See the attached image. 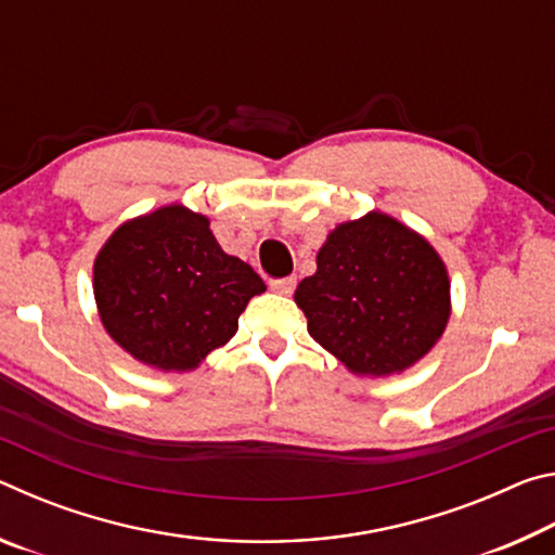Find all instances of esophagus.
Instances as JSON below:
<instances>
[{"label": "esophagus", "mask_w": 555, "mask_h": 555, "mask_svg": "<svg viewBox=\"0 0 555 555\" xmlns=\"http://www.w3.org/2000/svg\"><path fill=\"white\" fill-rule=\"evenodd\" d=\"M269 286H271V291H276V294H281V296H291V294H294V288H296V279L294 276L274 279Z\"/></svg>", "instance_id": "34e87169"}]
</instances>
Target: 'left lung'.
<instances>
[{
	"instance_id": "left-lung-1",
	"label": "left lung",
	"mask_w": 555,
	"mask_h": 555,
	"mask_svg": "<svg viewBox=\"0 0 555 555\" xmlns=\"http://www.w3.org/2000/svg\"><path fill=\"white\" fill-rule=\"evenodd\" d=\"M296 288L313 340L360 377L401 374L450 318V279L424 234L372 210L337 224Z\"/></svg>"
}]
</instances>
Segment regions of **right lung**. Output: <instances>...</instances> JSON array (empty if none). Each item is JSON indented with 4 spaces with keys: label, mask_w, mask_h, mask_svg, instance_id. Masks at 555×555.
I'll return each mask as SVG.
<instances>
[{
    "label": "right lung",
    "mask_w": 555,
    "mask_h": 555,
    "mask_svg": "<svg viewBox=\"0 0 555 555\" xmlns=\"http://www.w3.org/2000/svg\"><path fill=\"white\" fill-rule=\"evenodd\" d=\"M107 335L137 362L191 372L237 333L240 313L267 284L222 251L210 220L164 205L109 234L92 267Z\"/></svg>",
    "instance_id": "1"
}]
</instances>
